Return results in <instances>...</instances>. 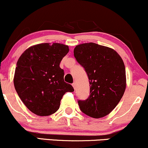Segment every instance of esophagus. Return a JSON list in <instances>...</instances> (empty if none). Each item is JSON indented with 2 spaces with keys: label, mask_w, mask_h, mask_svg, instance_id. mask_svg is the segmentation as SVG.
<instances>
[{
  "label": "esophagus",
  "mask_w": 148,
  "mask_h": 148,
  "mask_svg": "<svg viewBox=\"0 0 148 148\" xmlns=\"http://www.w3.org/2000/svg\"><path fill=\"white\" fill-rule=\"evenodd\" d=\"M72 86H73V88H74V90H76V83H74L72 84Z\"/></svg>",
  "instance_id": "34e87169"
}]
</instances>
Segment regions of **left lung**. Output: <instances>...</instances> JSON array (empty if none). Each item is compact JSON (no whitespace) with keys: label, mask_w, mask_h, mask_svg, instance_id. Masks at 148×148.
<instances>
[{"label":"left lung","mask_w":148,"mask_h":148,"mask_svg":"<svg viewBox=\"0 0 148 148\" xmlns=\"http://www.w3.org/2000/svg\"><path fill=\"white\" fill-rule=\"evenodd\" d=\"M74 55L88 76V99L79 101L80 109L92 118L107 116L121 101L126 88L125 67L114 49L94 42L80 44Z\"/></svg>","instance_id":"left-lung-1"}]
</instances>
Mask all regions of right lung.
<instances>
[{
    "label": "right lung",
    "mask_w": 148,
    "mask_h": 148,
    "mask_svg": "<svg viewBox=\"0 0 148 148\" xmlns=\"http://www.w3.org/2000/svg\"><path fill=\"white\" fill-rule=\"evenodd\" d=\"M69 47L58 42L32 46L18 60L14 77L16 91L23 103L38 116H49L59 109L66 92L74 88L64 81L60 63Z\"/></svg>",
    "instance_id": "1"
}]
</instances>
